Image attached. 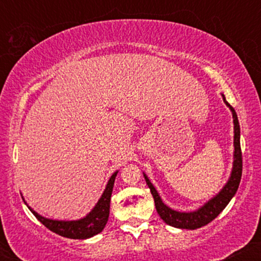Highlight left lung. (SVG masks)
I'll return each mask as SVG.
<instances>
[{
    "instance_id": "obj_1",
    "label": "left lung",
    "mask_w": 261,
    "mask_h": 261,
    "mask_svg": "<svg viewBox=\"0 0 261 261\" xmlns=\"http://www.w3.org/2000/svg\"><path fill=\"white\" fill-rule=\"evenodd\" d=\"M223 101L229 110L232 112L233 116V125H234V137H233V146H234V151H233V167L230 175L227 180L224 187L218 191L214 197L208 200L207 202L203 203L197 210L189 212H180L176 210L170 208L166 203L162 201L160 194L155 190L154 185L152 184L148 176L143 173L146 182H147L149 190H151L152 196L154 199L155 210H157L158 215L162 220L164 221L169 226L175 227V228L180 229H196L200 227L206 226V224L214 221L221 212L223 211L224 207L228 205V202L232 200V197L236 195L237 190H238L239 182L242 178V151H241V127H239L238 118H237L236 110L229 106L228 101L226 100L224 95L222 94Z\"/></svg>"
}]
</instances>
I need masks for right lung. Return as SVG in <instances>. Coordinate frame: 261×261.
Listing matches in <instances>:
<instances>
[{"label": "right lung", "instance_id": "obj_1", "mask_svg": "<svg viewBox=\"0 0 261 261\" xmlns=\"http://www.w3.org/2000/svg\"><path fill=\"white\" fill-rule=\"evenodd\" d=\"M119 170L113 173L110 179L108 180V184L106 189H104L103 194L93 207L85 217L80 218V220H72V221H64V220H51V218H46L41 215H39L37 211H34L28 203H24L28 206L35 217L44 224L46 228L53 230L56 234L66 237V238L71 239H87L91 237L98 234L101 230L104 229L106 224L109 218V208H110V197H112L114 181H115L116 174Z\"/></svg>", "mask_w": 261, "mask_h": 261}]
</instances>
